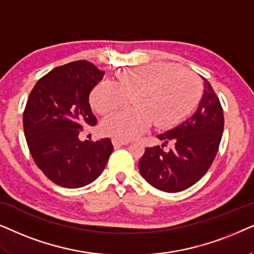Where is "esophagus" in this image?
I'll use <instances>...</instances> for the list:
<instances>
[{"mask_svg": "<svg viewBox=\"0 0 254 254\" xmlns=\"http://www.w3.org/2000/svg\"><path fill=\"white\" fill-rule=\"evenodd\" d=\"M113 144H114L115 147H121V146H123V145L129 144V141H127V140H121V139H113Z\"/></svg>", "mask_w": 254, "mask_h": 254, "instance_id": "34e87169", "label": "esophagus"}]
</instances>
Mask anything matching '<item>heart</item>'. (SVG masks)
I'll use <instances>...</instances> for the list:
<instances>
[{
  "instance_id": "b5f03b06",
  "label": "heart",
  "mask_w": 254,
  "mask_h": 254,
  "mask_svg": "<svg viewBox=\"0 0 254 254\" xmlns=\"http://www.w3.org/2000/svg\"><path fill=\"white\" fill-rule=\"evenodd\" d=\"M197 82L190 70L179 65L153 64L117 73V83L101 81L90 93V103L101 114L130 103L137 107L113 113L101 127L108 136L127 140L147 130L152 118L170 125L182 117L195 99Z\"/></svg>"
}]
</instances>
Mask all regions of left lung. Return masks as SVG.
<instances>
[{"mask_svg":"<svg viewBox=\"0 0 254 254\" xmlns=\"http://www.w3.org/2000/svg\"><path fill=\"white\" fill-rule=\"evenodd\" d=\"M202 77V94L194 113L177 127L158 134L173 141L167 152L161 146L146 147L139 160L140 174L151 186L166 192H178L195 185L207 173L221 143L224 116L211 84Z\"/></svg>","mask_w":254,"mask_h":254,"instance_id":"1","label":"left lung"}]
</instances>
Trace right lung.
I'll use <instances>...</instances> for the list:
<instances>
[{
    "label": "right lung",
    "instance_id": "add662e5",
    "mask_svg": "<svg viewBox=\"0 0 254 254\" xmlns=\"http://www.w3.org/2000/svg\"><path fill=\"white\" fill-rule=\"evenodd\" d=\"M104 72L87 60L51 70L30 93L23 127L39 170L56 185L80 188L96 180L114 150L109 138L79 139L83 127L96 125L89 94Z\"/></svg>",
    "mask_w": 254,
    "mask_h": 254
}]
</instances>
